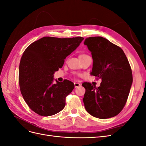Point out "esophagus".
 I'll list each match as a JSON object with an SVG mask.
<instances>
[{"mask_svg":"<svg viewBox=\"0 0 146 146\" xmlns=\"http://www.w3.org/2000/svg\"><path fill=\"white\" fill-rule=\"evenodd\" d=\"M74 85H75V88H78V87L81 86V84L79 83H77V82H75Z\"/></svg>","mask_w":146,"mask_h":146,"instance_id":"1","label":"esophagus"}]
</instances>
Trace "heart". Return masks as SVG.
<instances>
[{"label": "heart", "mask_w": 146, "mask_h": 146, "mask_svg": "<svg viewBox=\"0 0 146 146\" xmlns=\"http://www.w3.org/2000/svg\"><path fill=\"white\" fill-rule=\"evenodd\" d=\"M86 55H85V54H81V55H79V58H80V57H83V56H86Z\"/></svg>", "instance_id": "b5f03b06"}]
</instances>
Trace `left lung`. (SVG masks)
I'll return each mask as SVG.
<instances>
[{
	"label": "left lung",
	"mask_w": 146,
	"mask_h": 146,
	"mask_svg": "<svg viewBox=\"0 0 146 146\" xmlns=\"http://www.w3.org/2000/svg\"><path fill=\"white\" fill-rule=\"evenodd\" d=\"M84 44L91 52V75L101 79L98 88L83 83V101L88 113L99 119L115 116L124 107L133 82L132 71L122 48L101 36L85 39Z\"/></svg>",
	"instance_id": "left-lung-1"
}]
</instances>
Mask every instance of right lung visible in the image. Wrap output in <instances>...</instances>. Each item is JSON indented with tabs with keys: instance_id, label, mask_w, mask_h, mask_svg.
<instances>
[{
	"instance_id": "obj_1",
	"label": "right lung",
	"mask_w": 146,
	"mask_h": 146,
	"mask_svg": "<svg viewBox=\"0 0 146 146\" xmlns=\"http://www.w3.org/2000/svg\"><path fill=\"white\" fill-rule=\"evenodd\" d=\"M78 36L60 38L45 36L26 48L19 64V83L22 96L29 108L42 116L58 113L74 84L68 80L53 84L54 72L62 68L66 56L83 40Z\"/></svg>"
}]
</instances>
